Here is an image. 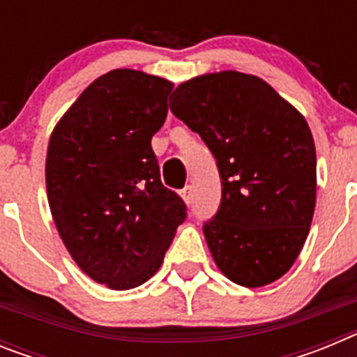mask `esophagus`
Instances as JSON below:
<instances>
[{"label":"esophagus","instance_id":"34e87169","mask_svg":"<svg viewBox=\"0 0 357 357\" xmlns=\"http://www.w3.org/2000/svg\"><path fill=\"white\" fill-rule=\"evenodd\" d=\"M181 197H182V200H184L185 204L189 206V204L193 202V185H185V188L181 191Z\"/></svg>","mask_w":357,"mask_h":357}]
</instances>
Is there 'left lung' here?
I'll return each mask as SVG.
<instances>
[{
	"label": "left lung",
	"instance_id": "1",
	"mask_svg": "<svg viewBox=\"0 0 357 357\" xmlns=\"http://www.w3.org/2000/svg\"><path fill=\"white\" fill-rule=\"evenodd\" d=\"M173 114L213 151L222 204L204 223L214 263L232 282L280 279L304 247L317 204V150L304 116L263 78L239 71L182 82Z\"/></svg>",
	"mask_w": 357,
	"mask_h": 357
}]
</instances>
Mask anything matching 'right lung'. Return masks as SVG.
<instances>
[{
	"mask_svg": "<svg viewBox=\"0 0 357 357\" xmlns=\"http://www.w3.org/2000/svg\"><path fill=\"white\" fill-rule=\"evenodd\" d=\"M173 84L112 69L77 98L50 135L46 191L59 236L82 272L110 289L146 282L185 220L164 188L151 137Z\"/></svg>",
	"mask_w": 357,
	"mask_h": 357,
	"instance_id": "add662e5",
	"label": "right lung"
}]
</instances>
